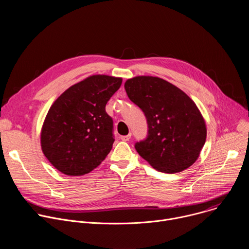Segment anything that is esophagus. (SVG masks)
<instances>
[{
	"label": "esophagus",
	"mask_w": 249,
	"mask_h": 249,
	"mask_svg": "<svg viewBox=\"0 0 249 249\" xmlns=\"http://www.w3.org/2000/svg\"><path fill=\"white\" fill-rule=\"evenodd\" d=\"M130 138H131V134L126 135V136H120V140H122V141H124V142L129 141V140H130Z\"/></svg>",
	"instance_id": "1"
}]
</instances>
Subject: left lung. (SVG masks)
Segmentation results:
<instances>
[{
  "label": "left lung",
  "mask_w": 249,
  "mask_h": 249,
  "mask_svg": "<svg viewBox=\"0 0 249 249\" xmlns=\"http://www.w3.org/2000/svg\"><path fill=\"white\" fill-rule=\"evenodd\" d=\"M129 99L144 112L148 135L135 149L155 169L180 172L198 159L206 141L205 121L181 89L157 77H136L124 85Z\"/></svg>",
  "instance_id": "left-lung-1"
}]
</instances>
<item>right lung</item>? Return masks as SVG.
Masks as SVG:
<instances>
[{
	"mask_svg": "<svg viewBox=\"0 0 249 249\" xmlns=\"http://www.w3.org/2000/svg\"><path fill=\"white\" fill-rule=\"evenodd\" d=\"M122 79L95 75L69 88L52 104L41 131L44 156L59 171L80 176L97 167L114 143L105 106Z\"/></svg>",
	"mask_w": 249,
	"mask_h": 249,
	"instance_id": "1",
	"label": "right lung"
}]
</instances>
